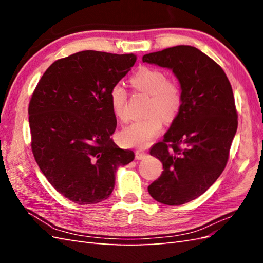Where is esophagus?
Listing matches in <instances>:
<instances>
[{
  "label": "esophagus",
  "instance_id": "1",
  "mask_svg": "<svg viewBox=\"0 0 263 263\" xmlns=\"http://www.w3.org/2000/svg\"><path fill=\"white\" fill-rule=\"evenodd\" d=\"M147 153L146 152H142V150H138V152H136V158L141 160V159H144L147 157Z\"/></svg>",
  "mask_w": 263,
  "mask_h": 263
}]
</instances>
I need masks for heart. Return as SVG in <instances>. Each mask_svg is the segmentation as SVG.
<instances>
[{"mask_svg":"<svg viewBox=\"0 0 263 263\" xmlns=\"http://www.w3.org/2000/svg\"><path fill=\"white\" fill-rule=\"evenodd\" d=\"M131 85L138 91L150 96L146 119L133 121L117 135L119 142L128 148H146L157 137L163 121L172 122L180 113L183 104V92L180 83L167 79L163 70L153 66H141L131 77ZM109 105L115 117L125 121L127 113V91L121 83L110 88Z\"/></svg>","mask_w":263,"mask_h":263,"instance_id":"heart-1","label":"heart"}]
</instances>
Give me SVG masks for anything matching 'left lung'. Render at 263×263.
I'll return each mask as SVG.
<instances>
[{
  "mask_svg": "<svg viewBox=\"0 0 263 263\" xmlns=\"http://www.w3.org/2000/svg\"><path fill=\"white\" fill-rule=\"evenodd\" d=\"M142 61L172 69L182 88L180 113L150 150L164 171L148 186L158 202L180 205L204 193L225 170L237 130L235 99L220 65L193 46L149 53Z\"/></svg>",
  "mask_w": 263,
  "mask_h": 263,
  "instance_id": "left-lung-1",
  "label": "left lung"
}]
</instances>
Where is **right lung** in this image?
I'll return each mask as SVG.
<instances>
[{
	"mask_svg": "<svg viewBox=\"0 0 263 263\" xmlns=\"http://www.w3.org/2000/svg\"><path fill=\"white\" fill-rule=\"evenodd\" d=\"M136 60L135 54L78 52L52 63L31 95L32 155L52 186L74 203L107 199L117 167L135 159L110 138L117 122L108 93Z\"/></svg>",
	"mask_w": 263,
	"mask_h": 263,
	"instance_id": "obj_1",
	"label": "right lung"
}]
</instances>
